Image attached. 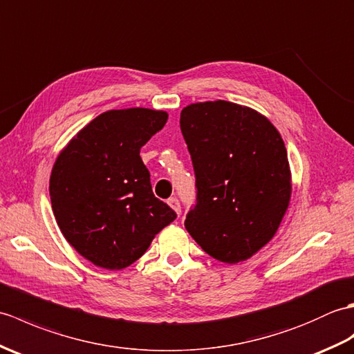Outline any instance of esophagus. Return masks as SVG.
<instances>
[{
  "instance_id": "esophagus-1",
  "label": "esophagus",
  "mask_w": 354,
  "mask_h": 354,
  "mask_svg": "<svg viewBox=\"0 0 354 354\" xmlns=\"http://www.w3.org/2000/svg\"><path fill=\"white\" fill-rule=\"evenodd\" d=\"M168 204H169V206H171L172 209L176 210V214H177V215L182 214V207H180V201H178L176 197L169 198V200H168Z\"/></svg>"
}]
</instances>
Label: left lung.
I'll list each match as a JSON object with an SVG mask.
<instances>
[{
  "mask_svg": "<svg viewBox=\"0 0 354 354\" xmlns=\"http://www.w3.org/2000/svg\"><path fill=\"white\" fill-rule=\"evenodd\" d=\"M180 129L197 187L186 230L216 261H245L272 239L289 206L283 139L263 115L224 100L186 106Z\"/></svg>",
  "mask_w": 354,
  "mask_h": 354,
  "instance_id": "8db88e82",
  "label": "left lung"
}]
</instances>
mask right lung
I'll use <instances>...</instances> for the list:
<instances>
[{
	"label": "right lung",
	"mask_w": 354,
	"mask_h": 354,
	"mask_svg": "<svg viewBox=\"0 0 354 354\" xmlns=\"http://www.w3.org/2000/svg\"><path fill=\"white\" fill-rule=\"evenodd\" d=\"M167 121V112L144 107L109 111L57 156L50 177L54 216L66 241L93 265H131L177 218L154 197L139 156Z\"/></svg>",
	"instance_id": "obj_1"
}]
</instances>
